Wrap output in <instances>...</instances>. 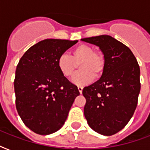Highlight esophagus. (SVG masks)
Returning <instances> with one entry per match:
<instances>
[{
    "label": "esophagus",
    "instance_id": "1",
    "mask_svg": "<svg viewBox=\"0 0 150 150\" xmlns=\"http://www.w3.org/2000/svg\"><path fill=\"white\" fill-rule=\"evenodd\" d=\"M78 89H79V91L80 93H82V89H83V87L82 86H78Z\"/></svg>",
    "mask_w": 150,
    "mask_h": 150
}]
</instances>
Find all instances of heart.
Instances as JSON below:
<instances>
[{
  "label": "heart",
  "mask_w": 150,
  "mask_h": 150,
  "mask_svg": "<svg viewBox=\"0 0 150 150\" xmlns=\"http://www.w3.org/2000/svg\"><path fill=\"white\" fill-rule=\"evenodd\" d=\"M57 64L60 72L66 78L71 77L79 64L80 70L73 76L71 82L84 86L90 83L95 76L98 78L103 75L106 60L100 51L95 50L91 46L81 44L72 50L71 56L66 54L60 55Z\"/></svg>",
  "instance_id": "1"
}]
</instances>
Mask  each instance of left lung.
Segmentation results:
<instances>
[{
	"label": "left lung",
	"mask_w": 150,
	"mask_h": 150,
	"mask_svg": "<svg viewBox=\"0 0 150 150\" xmlns=\"http://www.w3.org/2000/svg\"><path fill=\"white\" fill-rule=\"evenodd\" d=\"M98 46L105 57L98 81L82 89L85 117L92 129L103 135L118 132L130 121L140 92V68L129 48L107 35L82 39Z\"/></svg>",
	"instance_id": "1"
}]
</instances>
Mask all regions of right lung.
<instances>
[{"label": "right lung", "instance_id": "1", "mask_svg": "<svg viewBox=\"0 0 150 150\" xmlns=\"http://www.w3.org/2000/svg\"><path fill=\"white\" fill-rule=\"evenodd\" d=\"M77 42L47 39L29 48L18 64L14 81L16 109L23 123L36 134L59 130L80 94L57 64L59 56Z\"/></svg>", "mask_w": 150, "mask_h": 150}]
</instances>
